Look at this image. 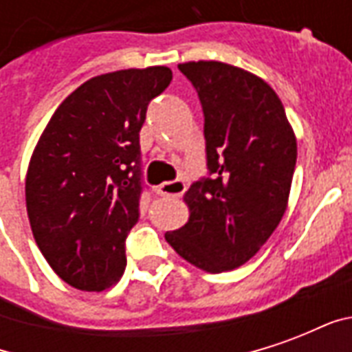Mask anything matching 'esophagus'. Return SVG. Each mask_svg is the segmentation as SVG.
Returning <instances> with one entry per match:
<instances>
[{
	"instance_id": "obj_1",
	"label": "esophagus",
	"mask_w": 352,
	"mask_h": 352,
	"mask_svg": "<svg viewBox=\"0 0 352 352\" xmlns=\"http://www.w3.org/2000/svg\"><path fill=\"white\" fill-rule=\"evenodd\" d=\"M184 190H186V184L184 181H169V183H162L158 186V194L160 196H166V198H179V196H183Z\"/></svg>"
}]
</instances>
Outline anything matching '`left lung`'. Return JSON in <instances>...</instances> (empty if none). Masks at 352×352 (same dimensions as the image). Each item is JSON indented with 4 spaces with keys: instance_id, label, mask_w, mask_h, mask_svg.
<instances>
[{
    "instance_id": "8db88e82",
    "label": "left lung",
    "mask_w": 352,
    "mask_h": 352,
    "mask_svg": "<svg viewBox=\"0 0 352 352\" xmlns=\"http://www.w3.org/2000/svg\"><path fill=\"white\" fill-rule=\"evenodd\" d=\"M179 69L204 109L209 175L184 194L188 222L166 241L204 272H230L260 251L285 214L294 131L279 96L256 75L213 60Z\"/></svg>"
}]
</instances>
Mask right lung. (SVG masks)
I'll return each mask as SVG.
<instances>
[{"instance_id":"1","label":"right lung","mask_w":352,"mask_h":352,"mask_svg":"<svg viewBox=\"0 0 352 352\" xmlns=\"http://www.w3.org/2000/svg\"><path fill=\"white\" fill-rule=\"evenodd\" d=\"M171 69L105 73L65 98L37 141L26 175L35 243L67 285L101 292L126 270V237L143 192L139 131Z\"/></svg>"}]
</instances>
